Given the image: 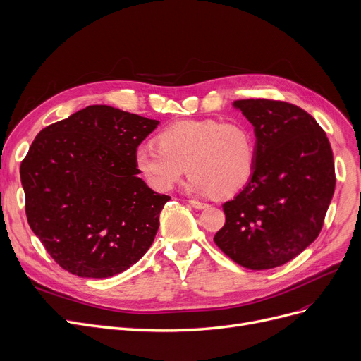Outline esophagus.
<instances>
[{"label": "esophagus", "instance_id": "34e87169", "mask_svg": "<svg viewBox=\"0 0 361 361\" xmlns=\"http://www.w3.org/2000/svg\"><path fill=\"white\" fill-rule=\"evenodd\" d=\"M190 204L192 205L194 209H207V207H209V204L201 202V201H197V200H191V201H190Z\"/></svg>", "mask_w": 361, "mask_h": 361}]
</instances>
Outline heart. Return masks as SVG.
Wrapping results in <instances>:
<instances>
[{
    "mask_svg": "<svg viewBox=\"0 0 361 361\" xmlns=\"http://www.w3.org/2000/svg\"><path fill=\"white\" fill-rule=\"evenodd\" d=\"M255 144L243 123L214 118L180 120L157 135V145H141L135 167L156 191H170L190 175V190L226 198L239 192L252 176Z\"/></svg>",
    "mask_w": 361,
    "mask_h": 361,
    "instance_id": "b5f03b06",
    "label": "heart"
}]
</instances>
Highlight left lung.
<instances>
[{
	"instance_id": "1",
	"label": "left lung",
	"mask_w": 361,
	"mask_h": 361,
	"mask_svg": "<svg viewBox=\"0 0 361 361\" xmlns=\"http://www.w3.org/2000/svg\"><path fill=\"white\" fill-rule=\"evenodd\" d=\"M233 106L254 126L257 148L251 180L223 204L226 221L216 245L251 270L282 266L319 236L335 191L328 136L302 109L251 98Z\"/></svg>"
}]
</instances>
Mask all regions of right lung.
Segmentation results:
<instances>
[{
	"instance_id": "right-lung-1",
	"label": "right lung",
	"mask_w": 361,
	"mask_h": 361,
	"mask_svg": "<svg viewBox=\"0 0 361 361\" xmlns=\"http://www.w3.org/2000/svg\"><path fill=\"white\" fill-rule=\"evenodd\" d=\"M157 125L90 106L37 135L20 164L26 217L64 270L110 278L151 247L170 197L138 178L135 152Z\"/></svg>"
}]
</instances>
